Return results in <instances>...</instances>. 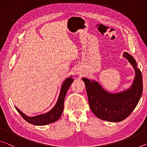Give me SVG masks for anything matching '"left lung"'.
Here are the masks:
<instances>
[{"mask_svg":"<svg viewBox=\"0 0 147 147\" xmlns=\"http://www.w3.org/2000/svg\"><path fill=\"white\" fill-rule=\"evenodd\" d=\"M123 57L135 70L136 76L130 89L118 93L106 91L97 82L83 78L88 96L89 107L99 119L110 122H120L130 115L138 105L143 93V78L140 69L132 56L127 53Z\"/></svg>","mask_w":147,"mask_h":147,"instance_id":"1","label":"left lung"}]
</instances>
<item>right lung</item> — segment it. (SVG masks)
<instances>
[{
    "label": "right lung",
    "mask_w": 147,
    "mask_h": 147,
    "mask_svg": "<svg viewBox=\"0 0 147 147\" xmlns=\"http://www.w3.org/2000/svg\"><path fill=\"white\" fill-rule=\"evenodd\" d=\"M73 81L74 80L71 77L67 78L64 81L63 84H62L58 101H57L55 106L49 112L38 116L28 117L26 116L21 111H20L17 107H16V108L19 114H21V115L23 117L24 120L32 124L38 126H43L54 123V122L58 121L61 117L63 111L65 97L67 92L69 88L71 86V84L73 82Z\"/></svg>",
    "instance_id": "obj_1"
}]
</instances>
